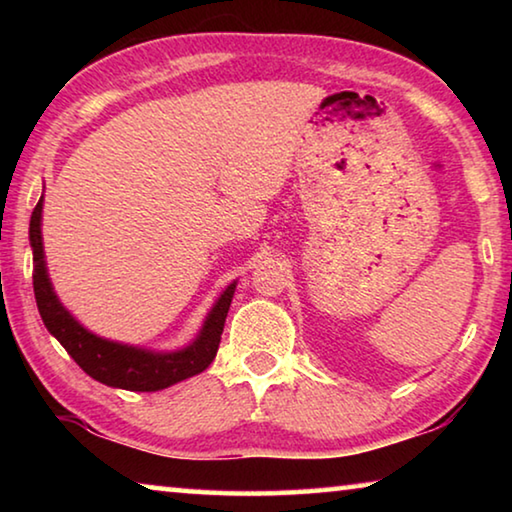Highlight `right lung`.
<instances>
[{"label":"right lung","mask_w":512,"mask_h":512,"mask_svg":"<svg viewBox=\"0 0 512 512\" xmlns=\"http://www.w3.org/2000/svg\"><path fill=\"white\" fill-rule=\"evenodd\" d=\"M42 203H45V196H40L29 223V241L33 250V291H36L42 323H45L51 336H56L69 357L101 384L137 393L162 391V388L194 377L210 366L216 357V350H219L225 316H228L237 282L228 284L221 296L216 298L210 314L203 320L201 332L185 348L160 352L140 348V345L103 339V336H97L88 327H83L56 296L54 284H51L47 273L45 246H42Z\"/></svg>","instance_id":"1"}]
</instances>
